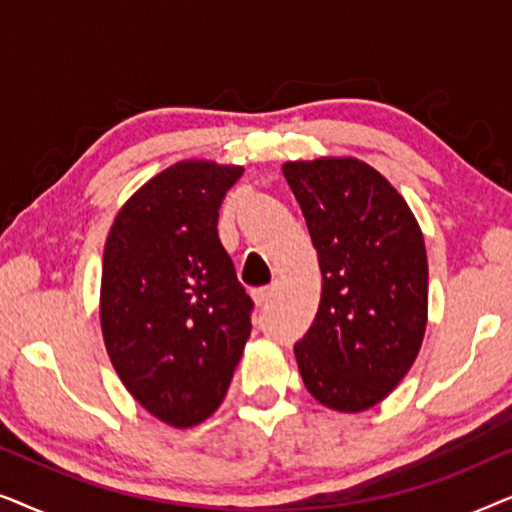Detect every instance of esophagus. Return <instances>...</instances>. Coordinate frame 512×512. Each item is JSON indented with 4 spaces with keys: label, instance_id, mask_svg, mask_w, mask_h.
<instances>
[{
    "label": "esophagus",
    "instance_id": "obj_1",
    "mask_svg": "<svg viewBox=\"0 0 512 512\" xmlns=\"http://www.w3.org/2000/svg\"><path fill=\"white\" fill-rule=\"evenodd\" d=\"M272 298H275V289H272V286H268V289L254 291V303L261 307V310L272 303Z\"/></svg>",
    "mask_w": 512,
    "mask_h": 512
}]
</instances>
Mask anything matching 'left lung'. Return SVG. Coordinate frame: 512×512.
<instances>
[{
    "label": "left lung",
    "instance_id": "left-lung-1",
    "mask_svg": "<svg viewBox=\"0 0 512 512\" xmlns=\"http://www.w3.org/2000/svg\"><path fill=\"white\" fill-rule=\"evenodd\" d=\"M282 172L321 270L317 317L293 347L300 377L326 408L363 412L398 387L422 347V228L403 195L359 158L289 160Z\"/></svg>",
    "mask_w": 512,
    "mask_h": 512
}]
</instances>
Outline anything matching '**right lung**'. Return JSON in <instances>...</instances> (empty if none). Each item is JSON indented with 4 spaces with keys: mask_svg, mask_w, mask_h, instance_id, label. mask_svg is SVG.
<instances>
[{
    "mask_svg": "<svg viewBox=\"0 0 512 512\" xmlns=\"http://www.w3.org/2000/svg\"><path fill=\"white\" fill-rule=\"evenodd\" d=\"M244 167L179 160L130 195L102 258L111 366L146 412L191 429L219 408L251 333V298L216 233Z\"/></svg>",
    "mask_w": 512,
    "mask_h": 512,
    "instance_id": "right-lung-1",
    "label": "right lung"
}]
</instances>
